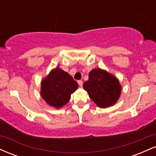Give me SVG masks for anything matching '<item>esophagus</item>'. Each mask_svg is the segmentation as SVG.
<instances>
[{
	"label": "esophagus",
	"mask_w": 156,
	"mask_h": 156,
	"mask_svg": "<svg viewBox=\"0 0 156 156\" xmlns=\"http://www.w3.org/2000/svg\"><path fill=\"white\" fill-rule=\"evenodd\" d=\"M78 85L80 86V87H82V86H83V81H82V80H78Z\"/></svg>",
	"instance_id": "esophagus-1"
}]
</instances>
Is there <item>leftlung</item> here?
<instances>
[{
  "label": "left lung",
  "instance_id": "left-lung-1",
  "mask_svg": "<svg viewBox=\"0 0 156 156\" xmlns=\"http://www.w3.org/2000/svg\"><path fill=\"white\" fill-rule=\"evenodd\" d=\"M83 89L101 108L114 105L119 99L122 89L119 80L101 69H92L89 73L88 80L83 83Z\"/></svg>",
  "mask_w": 156,
  "mask_h": 156
}]
</instances>
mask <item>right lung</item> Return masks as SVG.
Segmentation results:
<instances>
[{
	"label": "right lung",
	"mask_w": 156,
	"mask_h": 156,
	"mask_svg": "<svg viewBox=\"0 0 156 156\" xmlns=\"http://www.w3.org/2000/svg\"><path fill=\"white\" fill-rule=\"evenodd\" d=\"M78 87L73 77L58 67L42 80L41 96L48 104L59 108L69 102L71 94Z\"/></svg>",
	"instance_id": "obj_1"
}]
</instances>
